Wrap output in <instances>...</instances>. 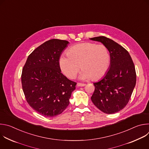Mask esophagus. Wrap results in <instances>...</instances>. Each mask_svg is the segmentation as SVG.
Masks as SVG:
<instances>
[{
  "label": "esophagus",
  "instance_id": "34e87169",
  "mask_svg": "<svg viewBox=\"0 0 149 149\" xmlns=\"http://www.w3.org/2000/svg\"><path fill=\"white\" fill-rule=\"evenodd\" d=\"M86 84H82V83H79V82H78V83H77V86H78V87H84V86H86Z\"/></svg>",
  "mask_w": 149,
  "mask_h": 149
}]
</instances>
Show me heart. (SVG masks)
<instances>
[{"label":"heart","mask_w":149,"mask_h":149,"mask_svg":"<svg viewBox=\"0 0 149 149\" xmlns=\"http://www.w3.org/2000/svg\"><path fill=\"white\" fill-rule=\"evenodd\" d=\"M67 55L60 57L59 65L61 72L70 79L75 78L81 68V79L98 80L107 72L111 62L108 48L92 42L75 45L68 49Z\"/></svg>","instance_id":"b5f03b06"}]
</instances>
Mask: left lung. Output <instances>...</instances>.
I'll return each mask as SVG.
<instances>
[{
    "label": "left lung",
    "instance_id": "1",
    "mask_svg": "<svg viewBox=\"0 0 149 149\" xmlns=\"http://www.w3.org/2000/svg\"><path fill=\"white\" fill-rule=\"evenodd\" d=\"M90 39L101 42L108 48L111 55L109 71L102 79L94 83L91 101L104 113H117L129 102L136 86L133 61L128 51L113 40L103 36Z\"/></svg>",
    "mask_w": 149,
    "mask_h": 149
}]
</instances>
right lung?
I'll use <instances>...</instances> for the list:
<instances>
[{
	"mask_svg": "<svg viewBox=\"0 0 149 149\" xmlns=\"http://www.w3.org/2000/svg\"><path fill=\"white\" fill-rule=\"evenodd\" d=\"M69 44L53 39L36 48L28 57L22 69L21 81L26 101L38 113L55 117L70 104L77 83L61 73L59 60Z\"/></svg>",
	"mask_w": 149,
	"mask_h": 149,
	"instance_id": "add662e5",
	"label": "right lung"
}]
</instances>
